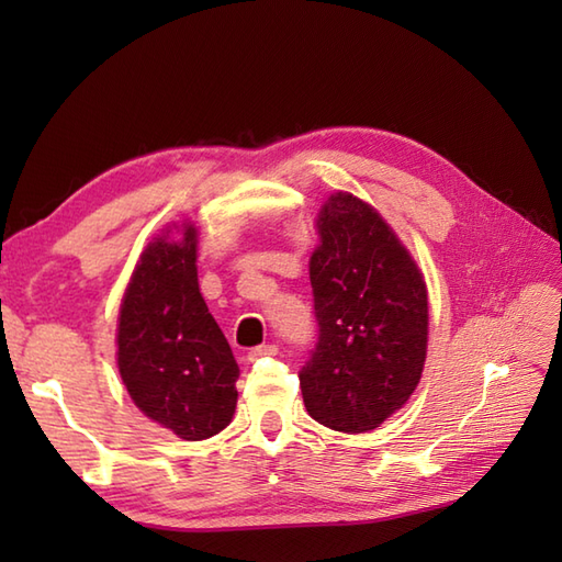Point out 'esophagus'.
I'll use <instances>...</instances> for the list:
<instances>
[{
	"label": "esophagus",
	"mask_w": 562,
	"mask_h": 562,
	"mask_svg": "<svg viewBox=\"0 0 562 562\" xmlns=\"http://www.w3.org/2000/svg\"><path fill=\"white\" fill-rule=\"evenodd\" d=\"M272 355H278V345H258V348L248 352V360L254 362V360H260V357H272Z\"/></svg>",
	"instance_id": "obj_1"
}]
</instances>
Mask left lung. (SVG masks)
Wrapping results in <instances>:
<instances>
[{
  "label": "left lung",
  "instance_id": "left-lung-1",
  "mask_svg": "<svg viewBox=\"0 0 562 562\" xmlns=\"http://www.w3.org/2000/svg\"><path fill=\"white\" fill-rule=\"evenodd\" d=\"M316 226L318 342L300 386L316 423L360 435L401 411L423 376L427 288L411 250L360 198L330 195Z\"/></svg>",
  "mask_w": 562,
  "mask_h": 562
}]
</instances>
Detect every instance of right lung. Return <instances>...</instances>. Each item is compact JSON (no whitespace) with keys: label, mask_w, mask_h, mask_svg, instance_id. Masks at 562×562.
Wrapping results in <instances>:
<instances>
[{"label":"right lung","mask_w":562,"mask_h":562,"mask_svg":"<svg viewBox=\"0 0 562 562\" xmlns=\"http://www.w3.org/2000/svg\"><path fill=\"white\" fill-rule=\"evenodd\" d=\"M198 229L142 250L117 316V369L137 408L186 441L232 423L238 364L198 284Z\"/></svg>","instance_id":"1"}]
</instances>
